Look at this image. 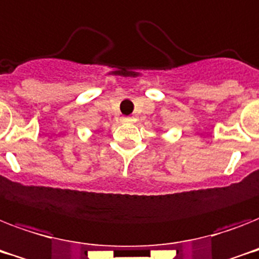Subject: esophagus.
Instances as JSON below:
<instances>
[{"instance_id": "obj_1", "label": "esophagus", "mask_w": 259, "mask_h": 259, "mask_svg": "<svg viewBox=\"0 0 259 259\" xmlns=\"http://www.w3.org/2000/svg\"><path fill=\"white\" fill-rule=\"evenodd\" d=\"M123 121L124 123H130V121H132L131 117H123Z\"/></svg>"}]
</instances>
